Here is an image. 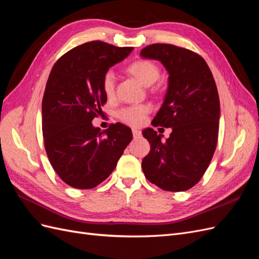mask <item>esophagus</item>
Returning <instances> with one entry per match:
<instances>
[{
    "instance_id": "34e87169",
    "label": "esophagus",
    "mask_w": 259,
    "mask_h": 259,
    "mask_svg": "<svg viewBox=\"0 0 259 259\" xmlns=\"http://www.w3.org/2000/svg\"><path fill=\"white\" fill-rule=\"evenodd\" d=\"M132 132H133V137H134V138H138L140 136V134H142L140 131L137 130V128H133Z\"/></svg>"
}]
</instances>
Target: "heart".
<instances>
[{
    "mask_svg": "<svg viewBox=\"0 0 259 259\" xmlns=\"http://www.w3.org/2000/svg\"><path fill=\"white\" fill-rule=\"evenodd\" d=\"M130 75L142 83L145 86H151L160 77V68L153 61L139 59L136 60L126 68ZM103 90L108 98L114 96L115 93V75L112 71H108L103 79ZM150 106L138 105L123 108L117 112L119 119L132 126H139L145 122L147 114L150 112Z\"/></svg>",
    "mask_w": 259,
    "mask_h": 259,
    "instance_id": "b5f03b06",
    "label": "heart"
}]
</instances>
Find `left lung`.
<instances>
[{"instance_id":"1","label":"left lung","mask_w":259,"mask_h":259,"mask_svg":"<svg viewBox=\"0 0 259 259\" xmlns=\"http://www.w3.org/2000/svg\"><path fill=\"white\" fill-rule=\"evenodd\" d=\"M140 56L159 60L168 73L165 97L151 124L171 127L166 140L153 128L143 131L151 146L143 170L163 190L186 191L202 178L216 149L221 106L215 80L200 55L175 45H149Z\"/></svg>"}]
</instances>
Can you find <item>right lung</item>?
Wrapping results in <instances>:
<instances>
[{
	"label": "right lung",
	"mask_w": 259,
	"mask_h": 259,
	"mask_svg": "<svg viewBox=\"0 0 259 259\" xmlns=\"http://www.w3.org/2000/svg\"><path fill=\"white\" fill-rule=\"evenodd\" d=\"M132 51L84 43L60 57L49 76L42 101L45 150L58 176L76 189H92L107 179L133 139L132 130L121 123L106 131L92 123L107 101L104 75Z\"/></svg>",
	"instance_id": "1"
}]
</instances>
